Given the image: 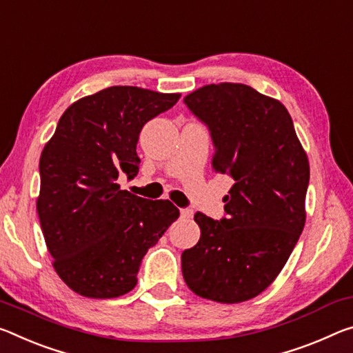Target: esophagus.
<instances>
[{"label":"esophagus","mask_w":353,"mask_h":353,"mask_svg":"<svg viewBox=\"0 0 353 353\" xmlns=\"http://www.w3.org/2000/svg\"><path fill=\"white\" fill-rule=\"evenodd\" d=\"M181 216H182V218H187V220H190V218L193 216V210H192V209H181Z\"/></svg>","instance_id":"obj_1"}]
</instances>
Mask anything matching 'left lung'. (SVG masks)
<instances>
[{"label": "left lung", "mask_w": 353, "mask_h": 353, "mask_svg": "<svg viewBox=\"0 0 353 353\" xmlns=\"http://www.w3.org/2000/svg\"><path fill=\"white\" fill-rule=\"evenodd\" d=\"M183 102L209 127L212 170L232 187L226 218L194 215L201 237L182 253V275L199 297L240 303L275 281L299 242L310 163L286 106L251 86L207 85Z\"/></svg>", "instance_id": "8db88e82"}]
</instances>
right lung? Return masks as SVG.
Masks as SVG:
<instances>
[{
	"mask_svg": "<svg viewBox=\"0 0 353 353\" xmlns=\"http://www.w3.org/2000/svg\"><path fill=\"white\" fill-rule=\"evenodd\" d=\"M181 94L111 86L72 103L42 150L37 214L53 267L74 292L114 299L137 286L144 254L177 220L168 199L119 190L139 171L137 143L148 121Z\"/></svg>",
	"mask_w": 353,
	"mask_h": 353,
	"instance_id": "right-lung-1",
	"label": "right lung"
}]
</instances>
